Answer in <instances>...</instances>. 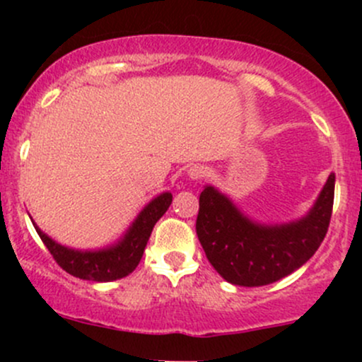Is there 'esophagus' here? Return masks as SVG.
Instances as JSON below:
<instances>
[{"label":"esophagus","mask_w":362,"mask_h":362,"mask_svg":"<svg viewBox=\"0 0 362 362\" xmlns=\"http://www.w3.org/2000/svg\"><path fill=\"white\" fill-rule=\"evenodd\" d=\"M189 177L192 178V180H202V178L206 177V168L202 167V165H192V167L189 168Z\"/></svg>","instance_id":"esophagus-1"}]
</instances>
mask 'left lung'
<instances>
[{
  "mask_svg": "<svg viewBox=\"0 0 362 362\" xmlns=\"http://www.w3.org/2000/svg\"><path fill=\"white\" fill-rule=\"evenodd\" d=\"M335 173H330L305 218L286 224H260L247 218L230 197L207 185L199 197L195 221L207 260L224 281L267 286L306 264L325 238L332 218Z\"/></svg>",
  "mask_w": 362,
  "mask_h": 362,
  "instance_id": "8db88e82",
  "label": "left lung"
}]
</instances>
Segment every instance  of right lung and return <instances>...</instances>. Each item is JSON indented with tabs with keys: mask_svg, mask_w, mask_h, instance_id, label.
Returning <instances> with one entry per match:
<instances>
[{
	"mask_svg": "<svg viewBox=\"0 0 362 362\" xmlns=\"http://www.w3.org/2000/svg\"><path fill=\"white\" fill-rule=\"evenodd\" d=\"M170 204H172V194H160L141 211L117 243L100 250H74L64 247L49 238L34 221L32 223L61 269L85 281L109 282L122 279L138 267L153 228L158 219L167 213Z\"/></svg>",
	"mask_w": 362,
	"mask_h": 362,
	"instance_id": "obj_1",
	"label": "right lung"
}]
</instances>
